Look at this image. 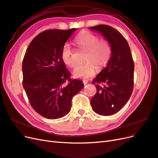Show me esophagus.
Returning a JSON list of instances; mask_svg holds the SVG:
<instances>
[{
    "label": "esophagus",
    "instance_id": "34e87169",
    "mask_svg": "<svg viewBox=\"0 0 158 158\" xmlns=\"http://www.w3.org/2000/svg\"><path fill=\"white\" fill-rule=\"evenodd\" d=\"M83 84H84V85H86V84H88V81H86V80H83Z\"/></svg>",
    "mask_w": 158,
    "mask_h": 158
}]
</instances>
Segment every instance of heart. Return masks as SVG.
Returning a JSON list of instances; mask_svg holds the SVG:
<instances>
[{
    "mask_svg": "<svg viewBox=\"0 0 158 158\" xmlns=\"http://www.w3.org/2000/svg\"><path fill=\"white\" fill-rule=\"evenodd\" d=\"M76 43L80 48L86 51L84 57L85 63L76 66L73 76L78 78H88L94 75L96 69L102 70L111 59L112 48L109 41L100 40L95 34L88 31L80 33L76 38ZM61 58L64 63L70 68L76 64L74 59V51L71 45L66 43L63 47Z\"/></svg>",
    "mask_w": 158,
    "mask_h": 158,
    "instance_id": "1",
    "label": "heart"
}]
</instances>
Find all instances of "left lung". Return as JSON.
I'll return each mask as SVG.
<instances>
[{
	"instance_id": "obj_1",
	"label": "left lung",
	"mask_w": 158,
	"mask_h": 158,
	"mask_svg": "<svg viewBox=\"0 0 158 158\" xmlns=\"http://www.w3.org/2000/svg\"><path fill=\"white\" fill-rule=\"evenodd\" d=\"M89 28L101 33L112 48L106 67L93 80L97 92L91 99V106L99 114L111 115L120 111L131 96L135 63L128 42L118 31L102 24Z\"/></svg>"
}]
</instances>
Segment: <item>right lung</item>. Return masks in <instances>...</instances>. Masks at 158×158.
Masks as SVG:
<instances>
[{
  "instance_id": "add662e5",
  "label": "right lung",
  "mask_w": 158,
  "mask_h": 158,
  "mask_svg": "<svg viewBox=\"0 0 158 158\" xmlns=\"http://www.w3.org/2000/svg\"><path fill=\"white\" fill-rule=\"evenodd\" d=\"M76 30L42 31L31 41L23 57V87L32 108L47 118L67 114L72 99L84 88L82 81L70 78L61 58L65 42Z\"/></svg>"
}]
</instances>
